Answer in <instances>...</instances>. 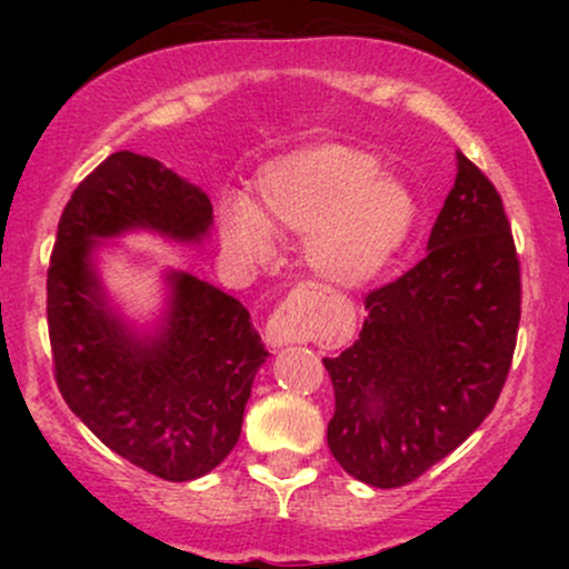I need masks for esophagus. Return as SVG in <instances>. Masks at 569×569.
Instances as JSON below:
<instances>
[{
  "instance_id": "esophagus-1",
  "label": "esophagus",
  "mask_w": 569,
  "mask_h": 569,
  "mask_svg": "<svg viewBox=\"0 0 569 569\" xmlns=\"http://www.w3.org/2000/svg\"><path fill=\"white\" fill-rule=\"evenodd\" d=\"M323 291L318 286L307 283L297 286L289 297L280 302L272 316L267 318L264 337L270 345L305 342L316 335L318 326V305H321Z\"/></svg>"
}]
</instances>
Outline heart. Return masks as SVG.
I'll use <instances>...</instances> for the list:
<instances>
[{
  "mask_svg": "<svg viewBox=\"0 0 569 569\" xmlns=\"http://www.w3.org/2000/svg\"><path fill=\"white\" fill-rule=\"evenodd\" d=\"M377 154L342 143L299 149L267 162L253 198L221 202L224 248L240 262L272 253V232L305 234V259L331 283L375 278L407 243L417 217L411 189L380 171Z\"/></svg>",
  "mask_w": 569,
  "mask_h": 569,
  "instance_id": "heart-1",
  "label": "heart"
}]
</instances>
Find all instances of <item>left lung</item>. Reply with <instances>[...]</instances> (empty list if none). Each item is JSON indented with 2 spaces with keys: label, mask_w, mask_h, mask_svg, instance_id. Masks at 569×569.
I'll use <instances>...</instances> for the list:
<instances>
[{
  "label": "left lung",
  "mask_w": 569,
  "mask_h": 569,
  "mask_svg": "<svg viewBox=\"0 0 569 569\" xmlns=\"http://www.w3.org/2000/svg\"><path fill=\"white\" fill-rule=\"evenodd\" d=\"M363 305L356 342L323 358L335 385L326 439L350 476L393 489L485 422L513 361L519 253L500 192L462 152L426 259Z\"/></svg>",
  "instance_id": "left-lung-1"
}]
</instances>
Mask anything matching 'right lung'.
Masks as SVG:
<instances>
[{
	"instance_id": "1",
	"label": "right lung",
	"mask_w": 569,
	"mask_h": 569,
	"mask_svg": "<svg viewBox=\"0 0 569 569\" xmlns=\"http://www.w3.org/2000/svg\"><path fill=\"white\" fill-rule=\"evenodd\" d=\"M211 221L198 187L158 160L114 152L71 192L50 253L48 331L63 401L112 452L166 481L206 476L232 452L270 352L238 299L187 272L171 278L166 331L139 342L103 307L90 251L130 227L198 240Z\"/></svg>"
}]
</instances>
